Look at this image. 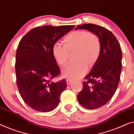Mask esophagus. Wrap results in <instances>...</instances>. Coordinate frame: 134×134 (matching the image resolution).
Masks as SVG:
<instances>
[{
  "mask_svg": "<svg viewBox=\"0 0 134 134\" xmlns=\"http://www.w3.org/2000/svg\"><path fill=\"white\" fill-rule=\"evenodd\" d=\"M71 82H72V81H71L70 79H67V86L70 85V84H71Z\"/></svg>",
  "mask_w": 134,
  "mask_h": 134,
  "instance_id": "obj_1",
  "label": "esophagus"
}]
</instances>
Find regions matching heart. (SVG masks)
Segmentation results:
<instances>
[{
    "label": "heart",
    "instance_id": "1",
    "mask_svg": "<svg viewBox=\"0 0 134 134\" xmlns=\"http://www.w3.org/2000/svg\"><path fill=\"white\" fill-rule=\"evenodd\" d=\"M63 44H53L52 55L56 63L61 67L65 66L69 58V53L73 54L74 63L63 69L65 77L71 79L80 78L88 69L95 64L99 59L101 45L98 37L86 30H76L68 34L64 37Z\"/></svg>",
    "mask_w": 134,
    "mask_h": 134
}]
</instances>
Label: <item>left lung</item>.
<instances>
[{"label": "left lung", "instance_id": "8db88e82", "mask_svg": "<svg viewBox=\"0 0 134 134\" xmlns=\"http://www.w3.org/2000/svg\"><path fill=\"white\" fill-rule=\"evenodd\" d=\"M75 29H86L99 37L101 45L99 59L85 76L83 87L77 96L80 104L88 109L99 108L114 96L119 84L122 67L120 45L112 32L95 24H85Z\"/></svg>", "mask_w": 134, "mask_h": 134}]
</instances>
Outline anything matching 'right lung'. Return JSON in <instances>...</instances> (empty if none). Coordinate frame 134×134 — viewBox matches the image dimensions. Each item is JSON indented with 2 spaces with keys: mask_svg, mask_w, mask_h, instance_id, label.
Here are the masks:
<instances>
[{
  "mask_svg": "<svg viewBox=\"0 0 134 134\" xmlns=\"http://www.w3.org/2000/svg\"><path fill=\"white\" fill-rule=\"evenodd\" d=\"M75 25H45L30 30L20 40L16 55V82L22 98L39 112L55 109L61 92L67 87L66 80H52L59 76L60 69L52 55L54 43Z\"/></svg>",
  "mask_w": 134,
  "mask_h": 134,
  "instance_id": "1",
  "label": "right lung"
}]
</instances>
